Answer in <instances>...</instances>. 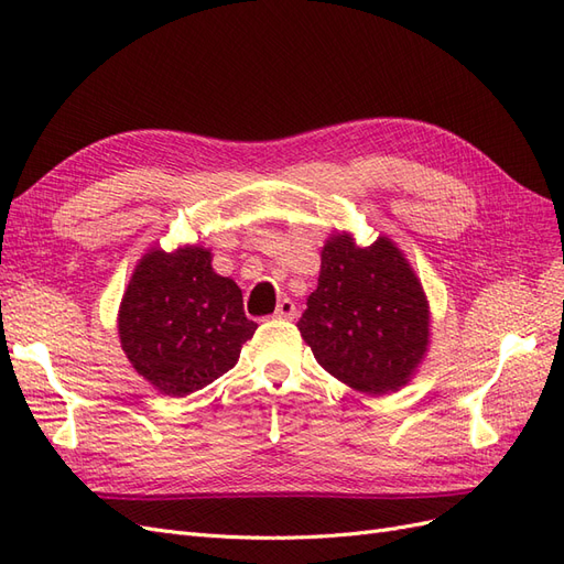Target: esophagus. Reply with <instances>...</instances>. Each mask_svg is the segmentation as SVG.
<instances>
[{
	"instance_id": "1",
	"label": "esophagus",
	"mask_w": 564,
	"mask_h": 564,
	"mask_svg": "<svg viewBox=\"0 0 564 564\" xmlns=\"http://www.w3.org/2000/svg\"><path fill=\"white\" fill-rule=\"evenodd\" d=\"M275 317H280V319H294V317H296V303H294L292 299H282V301L278 303Z\"/></svg>"
}]
</instances>
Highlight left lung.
<instances>
[{"label": "left lung", "mask_w": 564, "mask_h": 564, "mask_svg": "<svg viewBox=\"0 0 564 564\" xmlns=\"http://www.w3.org/2000/svg\"><path fill=\"white\" fill-rule=\"evenodd\" d=\"M296 327L332 377L386 395L414 377L429 350L431 313L416 272L388 237L357 247L336 232Z\"/></svg>", "instance_id": "obj_1"}]
</instances>
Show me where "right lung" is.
I'll return each instance as SVG.
<instances>
[{
	"label": "right lung",
	"mask_w": 564,
	"mask_h": 564,
	"mask_svg": "<svg viewBox=\"0 0 564 564\" xmlns=\"http://www.w3.org/2000/svg\"><path fill=\"white\" fill-rule=\"evenodd\" d=\"M259 324L242 308V289L212 268V251L150 249L119 305L122 350L164 395L185 398L235 367Z\"/></svg>",
	"instance_id": "right-lung-1"
}]
</instances>
